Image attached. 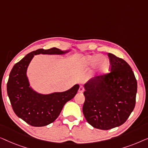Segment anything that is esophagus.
Returning <instances> with one entry per match:
<instances>
[{"label": "esophagus", "mask_w": 148, "mask_h": 148, "mask_svg": "<svg viewBox=\"0 0 148 148\" xmlns=\"http://www.w3.org/2000/svg\"><path fill=\"white\" fill-rule=\"evenodd\" d=\"M84 87H83L82 86H80V87H79V88L78 92H79V93H82V92H84Z\"/></svg>", "instance_id": "esophagus-1"}]
</instances>
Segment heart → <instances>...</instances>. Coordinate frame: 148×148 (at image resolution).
<instances>
[{
    "label": "heart",
    "mask_w": 148,
    "mask_h": 148,
    "mask_svg": "<svg viewBox=\"0 0 148 148\" xmlns=\"http://www.w3.org/2000/svg\"><path fill=\"white\" fill-rule=\"evenodd\" d=\"M83 65L86 68H90L95 66L98 75H104L109 72L110 69V62L106 56L100 54H94L85 58Z\"/></svg>",
    "instance_id": "obj_1"
}]
</instances>
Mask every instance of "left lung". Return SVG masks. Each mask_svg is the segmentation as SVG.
I'll return each instance as SVG.
<instances>
[{
	"label": "left lung",
	"mask_w": 148,
	"mask_h": 148,
	"mask_svg": "<svg viewBox=\"0 0 148 148\" xmlns=\"http://www.w3.org/2000/svg\"><path fill=\"white\" fill-rule=\"evenodd\" d=\"M110 72L84 85L83 113L94 128L108 130L121 126L135 106L137 90L134 73L127 62L108 53Z\"/></svg>",
	"instance_id": "left-lung-1"
}]
</instances>
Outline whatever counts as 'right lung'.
<instances>
[{
    "label": "right lung",
    "instance_id": "obj_1",
    "mask_svg": "<svg viewBox=\"0 0 148 148\" xmlns=\"http://www.w3.org/2000/svg\"><path fill=\"white\" fill-rule=\"evenodd\" d=\"M56 48L38 49L27 54L13 66L7 82V94L16 115L34 127H43L54 122L59 116L64 105L75 96L78 84L63 92L50 94H38L29 87L26 75L27 66L34 55L62 54L68 52Z\"/></svg>",
    "mask_w": 148,
    "mask_h": 148
}]
</instances>
